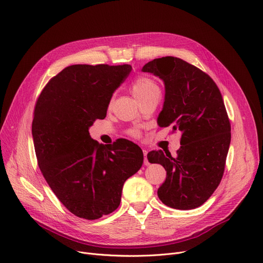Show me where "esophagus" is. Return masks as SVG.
I'll list each match as a JSON object with an SVG mask.
<instances>
[{"label": "esophagus", "instance_id": "esophagus-1", "mask_svg": "<svg viewBox=\"0 0 263 263\" xmlns=\"http://www.w3.org/2000/svg\"><path fill=\"white\" fill-rule=\"evenodd\" d=\"M143 153H144V156H145L144 164L147 166V165H149V162H148V160H147V153H148V151H147L146 149H144V150H143Z\"/></svg>", "mask_w": 263, "mask_h": 263}]
</instances>
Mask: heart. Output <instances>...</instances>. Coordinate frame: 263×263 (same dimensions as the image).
I'll return each mask as SVG.
<instances>
[{
	"label": "heart",
	"mask_w": 263,
	"mask_h": 263,
	"mask_svg": "<svg viewBox=\"0 0 263 263\" xmlns=\"http://www.w3.org/2000/svg\"><path fill=\"white\" fill-rule=\"evenodd\" d=\"M131 90L134 95V97L139 101L142 102L145 99L149 98L150 96L160 93V87L156 84V82L151 79L148 76L141 75L135 78V80L131 84ZM112 103V100L110 101ZM128 134L132 137H138L139 136V131L137 129H129Z\"/></svg>",
	"instance_id": "b5f03b06"
}]
</instances>
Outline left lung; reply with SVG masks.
Masks as SVG:
<instances>
[{"instance_id":"left-lung-1","label":"left lung","mask_w":263,"mask_h":263,"mask_svg":"<svg viewBox=\"0 0 263 263\" xmlns=\"http://www.w3.org/2000/svg\"><path fill=\"white\" fill-rule=\"evenodd\" d=\"M143 72L165 82L159 125L182 133L176 156L162 150L147 155L150 163L161 164L167 172L157 196L172 208H197L219 186L231 144V122L221 92L208 74L177 57L154 59Z\"/></svg>"}]
</instances>
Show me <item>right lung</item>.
Listing matches in <instances>:
<instances>
[{
    "label": "right lung",
    "mask_w": 263,
    "mask_h": 263,
    "mask_svg": "<svg viewBox=\"0 0 263 263\" xmlns=\"http://www.w3.org/2000/svg\"><path fill=\"white\" fill-rule=\"evenodd\" d=\"M130 64H74L52 77L34 104L31 132L39 168L59 201L78 218L96 220L120 204L122 186L141 169L142 149L125 138L102 146L89 127L107 116Z\"/></svg>",
    "instance_id": "add662e5"
}]
</instances>
